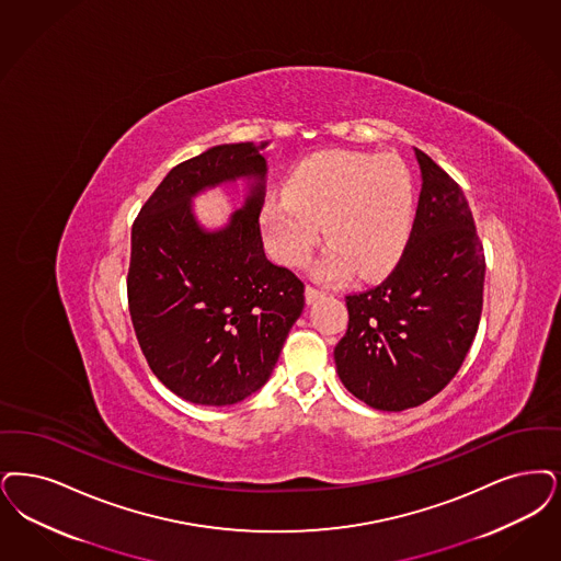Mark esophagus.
Segmentation results:
<instances>
[{
  "instance_id": "1",
  "label": "esophagus",
  "mask_w": 561,
  "mask_h": 561,
  "mask_svg": "<svg viewBox=\"0 0 561 561\" xmlns=\"http://www.w3.org/2000/svg\"><path fill=\"white\" fill-rule=\"evenodd\" d=\"M321 296H323V291L317 290L313 286H307V288H305V298H307V302H309V305L314 302L317 298H321Z\"/></svg>"
}]
</instances>
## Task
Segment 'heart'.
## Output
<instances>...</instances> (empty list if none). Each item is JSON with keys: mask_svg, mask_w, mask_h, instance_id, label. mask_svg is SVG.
Masks as SVG:
<instances>
[{"mask_svg": "<svg viewBox=\"0 0 561 561\" xmlns=\"http://www.w3.org/2000/svg\"><path fill=\"white\" fill-rule=\"evenodd\" d=\"M417 185L403 158L325 150L291 171L286 192L273 194L261 215L277 261L302 267L325 231L330 244L319 275L340 279L355 271L378 277L392 270L411 240Z\"/></svg>", "mask_w": 561, "mask_h": 561, "instance_id": "obj_1", "label": "heart"}]
</instances>
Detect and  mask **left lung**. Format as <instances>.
<instances>
[{
  "instance_id": "obj_1",
  "label": "left lung",
  "mask_w": 561,
  "mask_h": 561,
  "mask_svg": "<svg viewBox=\"0 0 561 561\" xmlns=\"http://www.w3.org/2000/svg\"><path fill=\"white\" fill-rule=\"evenodd\" d=\"M422 194L411 240L376 288L346 296L337 376L380 411L426 403L455 378L478 332L484 248L457 181L415 148Z\"/></svg>"
}]
</instances>
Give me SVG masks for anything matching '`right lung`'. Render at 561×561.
<instances>
[{"label": "right lung", "mask_w": 561, "mask_h": 561, "mask_svg": "<svg viewBox=\"0 0 561 561\" xmlns=\"http://www.w3.org/2000/svg\"><path fill=\"white\" fill-rule=\"evenodd\" d=\"M267 144H224L173 167L131 229L129 313L158 380L194 404L225 407L256 392L305 309V284L265 256L259 215ZM250 179L245 206L208 232L191 198Z\"/></svg>", "instance_id": "add662e5"}]
</instances>
